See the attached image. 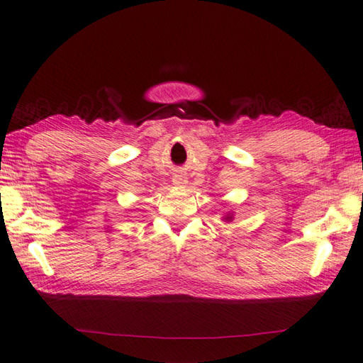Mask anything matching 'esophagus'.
Returning a JSON list of instances; mask_svg holds the SVG:
<instances>
[{
  "mask_svg": "<svg viewBox=\"0 0 363 363\" xmlns=\"http://www.w3.org/2000/svg\"><path fill=\"white\" fill-rule=\"evenodd\" d=\"M173 184H174V186H182V184H186V181H184L181 176H176L173 179Z\"/></svg>",
  "mask_w": 363,
  "mask_h": 363,
  "instance_id": "obj_1",
  "label": "esophagus"
}]
</instances>
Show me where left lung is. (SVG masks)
<instances>
[{
	"label": "left lung",
	"mask_w": 363,
	"mask_h": 363,
	"mask_svg": "<svg viewBox=\"0 0 363 363\" xmlns=\"http://www.w3.org/2000/svg\"><path fill=\"white\" fill-rule=\"evenodd\" d=\"M229 218H233V217H226V220H229Z\"/></svg>",
	"instance_id": "8db88e82"
}]
</instances>
